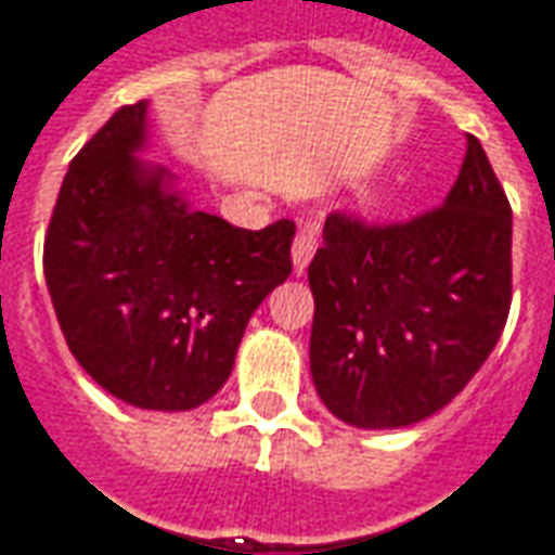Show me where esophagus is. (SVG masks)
I'll return each mask as SVG.
<instances>
[{
    "instance_id": "obj_1",
    "label": "esophagus",
    "mask_w": 555,
    "mask_h": 555,
    "mask_svg": "<svg viewBox=\"0 0 555 555\" xmlns=\"http://www.w3.org/2000/svg\"><path fill=\"white\" fill-rule=\"evenodd\" d=\"M319 242H317V230L310 228H301L295 233L293 238V266H295V274H305L307 262L313 260V254H317Z\"/></svg>"
}]
</instances>
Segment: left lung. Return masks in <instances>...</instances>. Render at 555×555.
<instances>
[{"mask_svg":"<svg viewBox=\"0 0 555 555\" xmlns=\"http://www.w3.org/2000/svg\"><path fill=\"white\" fill-rule=\"evenodd\" d=\"M307 269L310 372L322 402L358 428L426 420L467 387L512 305V206L476 135L443 206L411 221L325 218Z\"/></svg>","mask_w":555,"mask_h":555,"instance_id":"obj_1","label":"left lung"}]
</instances>
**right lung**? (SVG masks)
<instances>
[{
  "mask_svg": "<svg viewBox=\"0 0 555 555\" xmlns=\"http://www.w3.org/2000/svg\"><path fill=\"white\" fill-rule=\"evenodd\" d=\"M147 103L117 108L64 177L43 274L67 349L135 408L189 411L228 382L250 313L293 272L295 224L242 230L135 159Z\"/></svg>",
  "mask_w": 555,
  "mask_h": 555,
  "instance_id": "right-lung-1",
  "label": "right lung"
}]
</instances>
